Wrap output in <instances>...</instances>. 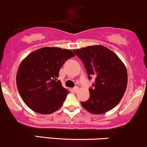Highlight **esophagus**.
Segmentation results:
<instances>
[{
  "label": "esophagus",
  "instance_id": "obj_1",
  "mask_svg": "<svg viewBox=\"0 0 147 147\" xmlns=\"http://www.w3.org/2000/svg\"><path fill=\"white\" fill-rule=\"evenodd\" d=\"M74 92H78V90H79V89H78V87H74Z\"/></svg>",
  "mask_w": 147,
  "mask_h": 147
}]
</instances>
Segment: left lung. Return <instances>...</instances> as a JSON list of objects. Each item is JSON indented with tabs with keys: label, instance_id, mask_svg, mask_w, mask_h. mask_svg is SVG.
<instances>
[{
	"label": "left lung",
	"instance_id": "8db88e82",
	"mask_svg": "<svg viewBox=\"0 0 147 147\" xmlns=\"http://www.w3.org/2000/svg\"><path fill=\"white\" fill-rule=\"evenodd\" d=\"M74 52L83 62L89 79L96 76L89 99L80 102L82 107L93 114L111 110L123 98L127 88V73L123 62L103 45H91Z\"/></svg>",
	"mask_w": 147,
	"mask_h": 147
}]
</instances>
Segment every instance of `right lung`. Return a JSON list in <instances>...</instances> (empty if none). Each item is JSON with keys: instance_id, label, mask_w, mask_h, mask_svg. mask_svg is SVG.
<instances>
[{"instance_id": "1", "label": "right lung", "mask_w": 147, "mask_h": 147, "mask_svg": "<svg viewBox=\"0 0 147 147\" xmlns=\"http://www.w3.org/2000/svg\"><path fill=\"white\" fill-rule=\"evenodd\" d=\"M74 56L71 50L45 47L22 61L17 73V87L29 108L40 114H50L62 106L69 91L57 79L64 63Z\"/></svg>"}]
</instances>
